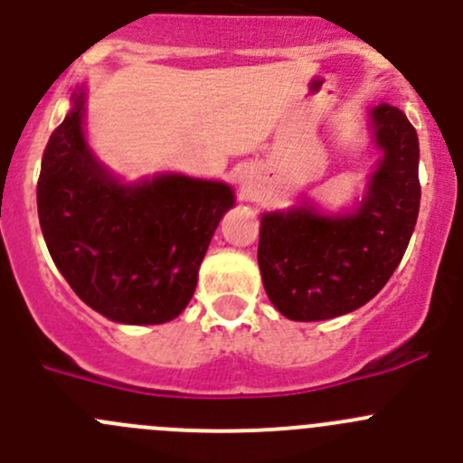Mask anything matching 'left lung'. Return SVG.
<instances>
[{
    "label": "left lung",
    "instance_id": "obj_1",
    "mask_svg": "<svg viewBox=\"0 0 463 463\" xmlns=\"http://www.w3.org/2000/svg\"><path fill=\"white\" fill-rule=\"evenodd\" d=\"M371 125L384 158L359 209L323 215L305 204L261 215L263 288L286 318L311 323L350 314L373 300L402 261L420 206L418 136L391 104L373 109Z\"/></svg>",
    "mask_w": 463,
    "mask_h": 463
}]
</instances>
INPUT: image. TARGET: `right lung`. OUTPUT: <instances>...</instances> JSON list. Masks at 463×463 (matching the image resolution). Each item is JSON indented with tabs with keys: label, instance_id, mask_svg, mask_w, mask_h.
<instances>
[{
	"label": "right lung",
	"instance_id": "right-lung-1",
	"mask_svg": "<svg viewBox=\"0 0 463 463\" xmlns=\"http://www.w3.org/2000/svg\"><path fill=\"white\" fill-rule=\"evenodd\" d=\"M83 102L79 88L43 154L38 218L47 250L97 314L125 325L168 323L191 302L234 191L184 175L120 184L88 149Z\"/></svg>",
	"mask_w": 463,
	"mask_h": 463
}]
</instances>
